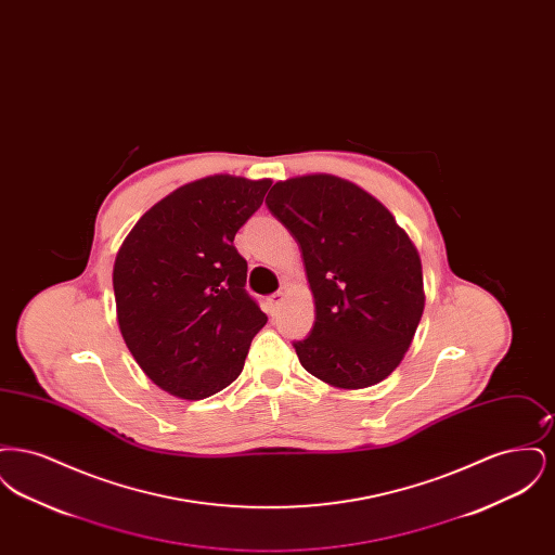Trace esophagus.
<instances>
[{
    "instance_id": "esophagus-1",
    "label": "esophagus",
    "mask_w": 555,
    "mask_h": 555,
    "mask_svg": "<svg viewBox=\"0 0 555 555\" xmlns=\"http://www.w3.org/2000/svg\"><path fill=\"white\" fill-rule=\"evenodd\" d=\"M285 297H287V295H285L283 291H279V293H274V295L268 297V310H270V314H276V310L283 306Z\"/></svg>"
}]
</instances>
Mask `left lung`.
<instances>
[{
    "label": "left lung",
    "mask_w": 555,
    "mask_h": 555,
    "mask_svg": "<svg viewBox=\"0 0 555 555\" xmlns=\"http://www.w3.org/2000/svg\"><path fill=\"white\" fill-rule=\"evenodd\" d=\"M266 206L299 243L314 297L312 335L293 344L301 366L344 391L378 385L423 318L416 245L374 195L335 175L279 181Z\"/></svg>",
    "instance_id": "left-lung-1"
}]
</instances>
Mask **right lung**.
Segmentation results:
<instances>
[{"label": "right lung", "instance_id": "add662e5", "mask_svg": "<svg viewBox=\"0 0 555 555\" xmlns=\"http://www.w3.org/2000/svg\"><path fill=\"white\" fill-rule=\"evenodd\" d=\"M270 179L211 175L145 211L114 260L118 328L159 389L204 399L229 387L268 322L245 293L233 241L264 202Z\"/></svg>", "mask_w": 555, "mask_h": 555}]
</instances>
